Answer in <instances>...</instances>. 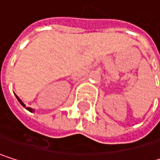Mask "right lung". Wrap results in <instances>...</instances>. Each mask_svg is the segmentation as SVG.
<instances>
[{
    "label": "right lung",
    "instance_id": "right-lung-1",
    "mask_svg": "<svg viewBox=\"0 0 160 160\" xmlns=\"http://www.w3.org/2000/svg\"><path fill=\"white\" fill-rule=\"evenodd\" d=\"M15 96H16L17 100L19 101V102H20V103L22 104V106H23V107L25 108V107H26V104H25V103H24V102H23L21 101V99H19V97H18L17 95H15ZM26 109H28V110L29 112H34V109H33V108H26Z\"/></svg>",
    "mask_w": 160,
    "mask_h": 160
}]
</instances>
